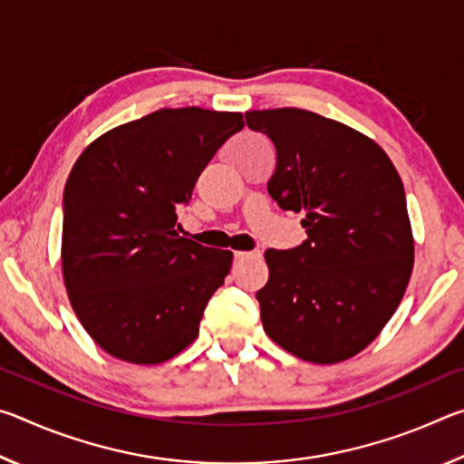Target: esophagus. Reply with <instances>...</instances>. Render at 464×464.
<instances>
[{
  "label": "esophagus",
  "mask_w": 464,
  "mask_h": 464,
  "mask_svg": "<svg viewBox=\"0 0 464 464\" xmlns=\"http://www.w3.org/2000/svg\"><path fill=\"white\" fill-rule=\"evenodd\" d=\"M249 257H260V251H235V260H249Z\"/></svg>",
  "instance_id": "esophagus-1"
}]
</instances>
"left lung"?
Returning a JSON list of instances; mask_svg holds the SVG:
<instances>
[{
  "label": "left lung",
  "instance_id": "1",
  "mask_svg": "<svg viewBox=\"0 0 464 464\" xmlns=\"http://www.w3.org/2000/svg\"><path fill=\"white\" fill-rule=\"evenodd\" d=\"M276 147L268 192L303 213L307 239L264 254V332L296 358L335 364L362 352L397 311L413 270L403 182L362 132L301 108L251 110Z\"/></svg>",
  "mask_w": 464,
  "mask_h": 464
}]
</instances>
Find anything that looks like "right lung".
I'll return each mask as SVG.
<instances>
[{
	"label": "right lung",
	"mask_w": 464,
	"mask_h": 464,
	"mask_svg": "<svg viewBox=\"0 0 464 464\" xmlns=\"http://www.w3.org/2000/svg\"><path fill=\"white\" fill-rule=\"evenodd\" d=\"M241 112L161 108L104 132L75 161L63 194V280L102 350L161 364L198 335L233 254L179 237V204Z\"/></svg>",
	"instance_id": "right-lung-1"
}]
</instances>
